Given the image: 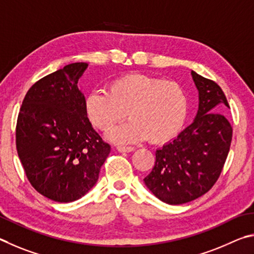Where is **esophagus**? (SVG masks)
<instances>
[{
  "instance_id": "34e87169",
  "label": "esophagus",
  "mask_w": 254,
  "mask_h": 254,
  "mask_svg": "<svg viewBox=\"0 0 254 254\" xmlns=\"http://www.w3.org/2000/svg\"><path fill=\"white\" fill-rule=\"evenodd\" d=\"M117 150L119 153H131L134 152L135 148L131 147V146H118Z\"/></svg>"
}]
</instances>
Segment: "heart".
Listing matches in <instances>:
<instances>
[{"mask_svg":"<svg viewBox=\"0 0 254 254\" xmlns=\"http://www.w3.org/2000/svg\"><path fill=\"white\" fill-rule=\"evenodd\" d=\"M189 99L179 83L143 73L115 79L108 91L89 92L84 111L93 126L102 131L126 117L129 122L111 129L107 137L116 144H131L149 138L154 144L171 140L188 117Z\"/></svg>","mask_w":254,"mask_h":254,"instance_id":"heart-1","label":"heart"}]
</instances>
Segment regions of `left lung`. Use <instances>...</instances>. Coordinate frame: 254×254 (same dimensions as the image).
Listing matches in <instances>:
<instances>
[{"mask_svg":"<svg viewBox=\"0 0 254 254\" xmlns=\"http://www.w3.org/2000/svg\"><path fill=\"white\" fill-rule=\"evenodd\" d=\"M198 91V109L193 123L156 150V162L145 185L171 205L196 199L219 179L228 157L232 126L221 110L228 107L217 83L190 71Z\"/></svg>","mask_w":254,"mask_h":254,"instance_id":"left-lung-1","label":"left lung"}]
</instances>
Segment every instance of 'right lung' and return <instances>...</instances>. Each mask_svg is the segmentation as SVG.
Returning a JSON list of instances; mask_svg holds the SVG:
<instances>
[{
    "instance_id": "add662e5",
    "label": "right lung",
    "mask_w": 254,
    "mask_h": 254,
    "mask_svg": "<svg viewBox=\"0 0 254 254\" xmlns=\"http://www.w3.org/2000/svg\"><path fill=\"white\" fill-rule=\"evenodd\" d=\"M88 64L75 62L29 89L16 124V149L31 185L60 203L82 197L96 185L110 153L84 111L78 81Z\"/></svg>"
}]
</instances>
